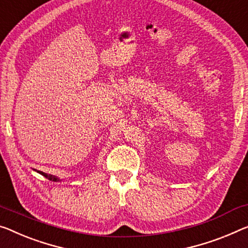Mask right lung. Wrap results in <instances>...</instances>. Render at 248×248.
Masks as SVG:
<instances>
[{
    "label": "right lung",
    "mask_w": 248,
    "mask_h": 248,
    "mask_svg": "<svg viewBox=\"0 0 248 248\" xmlns=\"http://www.w3.org/2000/svg\"><path fill=\"white\" fill-rule=\"evenodd\" d=\"M37 173H40L41 175H43L44 177H46L47 180H49V181H52V182H62L60 180V178L58 177V176H54V175H48V174H46V173H44V172H41V170H36Z\"/></svg>",
    "instance_id": "obj_1"
}]
</instances>
